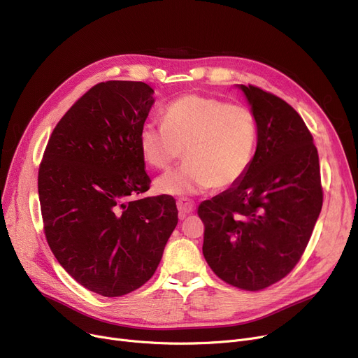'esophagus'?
Masks as SVG:
<instances>
[{"mask_svg": "<svg viewBox=\"0 0 358 358\" xmlns=\"http://www.w3.org/2000/svg\"><path fill=\"white\" fill-rule=\"evenodd\" d=\"M177 208H178V217L184 219L187 215H190L194 212V203L185 199H180L177 201Z\"/></svg>", "mask_w": 358, "mask_h": 358, "instance_id": "34e87169", "label": "esophagus"}]
</instances>
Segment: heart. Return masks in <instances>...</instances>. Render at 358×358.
<instances>
[{"instance_id": "heart-1", "label": "heart", "mask_w": 358, "mask_h": 358, "mask_svg": "<svg viewBox=\"0 0 358 358\" xmlns=\"http://www.w3.org/2000/svg\"><path fill=\"white\" fill-rule=\"evenodd\" d=\"M257 136V120L248 107L184 94L164 107L162 123L141 127L139 146L146 162L159 169L171 166L184 152L187 162L161 176L157 187L165 194L189 196L236 184L252 162Z\"/></svg>"}]
</instances>
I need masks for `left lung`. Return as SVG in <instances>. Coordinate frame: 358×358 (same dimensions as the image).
<instances>
[{"instance_id":"8db88e82","label":"left lung","mask_w":358,"mask_h":358,"mask_svg":"<svg viewBox=\"0 0 358 358\" xmlns=\"http://www.w3.org/2000/svg\"><path fill=\"white\" fill-rule=\"evenodd\" d=\"M257 120L252 162L236 184L199 206L203 255L242 290H262L299 262L322 209L319 157L303 119L285 100L238 85Z\"/></svg>"}]
</instances>
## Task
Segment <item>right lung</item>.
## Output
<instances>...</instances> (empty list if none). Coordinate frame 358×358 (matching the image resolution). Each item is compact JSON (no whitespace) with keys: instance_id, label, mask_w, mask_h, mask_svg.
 <instances>
[{"instance_id":"add662e5","label":"right lung","mask_w":358,"mask_h":358,"mask_svg":"<svg viewBox=\"0 0 358 358\" xmlns=\"http://www.w3.org/2000/svg\"><path fill=\"white\" fill-rule=\"evenodd\" d=\"M154 101V90L141 81L94 85L53 129L39 168L53 255L81 286L106 297L154 275L178 222L173 197L141 196L150 178L139 130Z\"/></svg>"}]
</instances>
